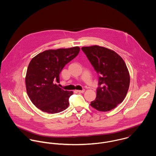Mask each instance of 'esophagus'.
<instances>
[{
  "label": "esophagus",
  "instance_id": "esophagus-1",
  "mask_svg": "<svg viewBox=\"0 0 156 156\" xmlns=\"http://www.w3.org/2000/svg\"><path fill=\"white\" fill-rule=\"evenodd\" d=\"M77 91L78 92H79V93H83L85 91V89H83V90H77Z\"/></svg>",
  "mask_w": 156,
  "mask_h": 156
}]
</instances>
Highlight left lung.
<instances>
[{"label": "left lung", "instance_id": "left-lung-1", "mask_svg": "<svg viewBox=\"0 0 156 156\" xmlns=\"http://www.w3.org/2000/svg\"><path fill=\"white\" fill-rule=\"evenodd\" d=\"M98 75L97 96L90 105L98 111H109L124 100L130 74L122 58L109 48L93 45L82 47Z\"/></svg>", "mask_w": 156, "mask_h": 156}]
</instances>
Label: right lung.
Segmentation results:
<instances>
[{
  "mask_svg": "<svg viewBox=\"0 0 156 156\" xmlns=\"http://www.w3.org/2000/svg\"><path fill=\"white\" fill-rule=\"evenodd\" d=\"M79 47L45 50L30 61L26 76L27 95L39 109L48 113L66 110L73 91L59 87V74L65 66L76 58Z\"/></svg>",
  "mask_w": 156,
  "mask_h": 156,
  "instance_id": "obj_1",
  "label": "right lung"
}]
</instances>
